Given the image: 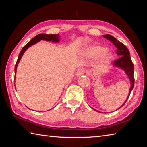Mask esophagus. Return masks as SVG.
<instances>
[{
	"label": "esophagus",
	"instance_id": "obj_1",
	"mask_svg": "<svg viewBox=\"0 0 147 147\" xmlns=\"http://www.w3.org/2000/svg\"><path fill=\"white\" fill-rule=\"evenodd\" d=\"M84 73H85V69H80L76 71V76H82V75H83Z\"/></svg>",
	"mask_w": 147,
	"mask_h": 147
}]
</instances>
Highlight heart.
<instances>
[{
    "mask_svg": "<svg viewBox=\"0 0 147 147\" xmlns=\"http://www.w3.org/2000/svg\"><path fill=\"white\" fill-rule=\"evenodd\" d=\"M108 49L102 46L89 47L84 49L81 53V56L86 59H95L102 56V59L98 65L100 68L102 67L104 65L109 63L113 58V55L111 53L107 52Z\"/></svg>",
    "mask_w": 147,
    "mask_h": 147,
    "instance_id": "1",
    "label": "heart"
}]
</instances>
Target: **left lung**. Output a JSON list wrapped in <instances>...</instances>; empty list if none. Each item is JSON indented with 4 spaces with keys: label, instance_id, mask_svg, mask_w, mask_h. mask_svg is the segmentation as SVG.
<instances>
[{
    "label": "left lung",
    "instance_id": "1",
    "mask_svg": "<svg viewBox=\"0 0 147 147\" xmlns=\"http://www.w3.org/2000/svg\"><path fill=\"white\" fill-rule=\"evenodd\" d=\"M103 37L104 38L108 39L109 41H111L113 43L114 45L117 48V54L119 57V58L116 59L115 61L113 62V67L116 68L121 69L122 70L124 71V73L127 75L128 79L130 80V90H129V93L128 95L126 98V100L123 103V105H122L120 108H119L117 109H120L122 106H123L126 101H127L128 98L130 96V93L131 90L133 89L134 86V67L132 61H131V59L130 58V52H129L128 49H127L125 45L120 41H119L117 39L115 38H114L113 36H111L109 34H106L104 35ZM94 110L98 111L99 113H104L102 112V111H98L96 109L93 108Z\"/></svg>",
    "mask_w": 147,
    "mask_h": 147
}]
</instances>
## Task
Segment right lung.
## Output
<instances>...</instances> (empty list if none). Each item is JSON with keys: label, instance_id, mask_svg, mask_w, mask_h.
Masks as SVG:
<instances>
[{"label": "right lung", "instance_id": "add662e5", "mask_svg": "<svg viewBox=\"0 0 147 147\" xmlns=\"http://www.w3.org/2000/svg\"><path fill=\"white\" fill-rule=\"evenodd\" d=\"M41 40H44L47 41H52L53 43H58V42H59V40H60V37H59V34H50V35L46 34H41L37 35V36H35L34 38H32L31 40L30 41L23 49H22L21 52H20L18 59H17V63L16 64V66H15V76L16 75L17 65H18L19 61L21 60V59L22 58V56H23V54L24 53V52H25L30 47L32 46L33 45H35L37 43H38V42L40 41Z\"/></svg>", "mask_w": 147, "mask_h": 147}]
</instances>
